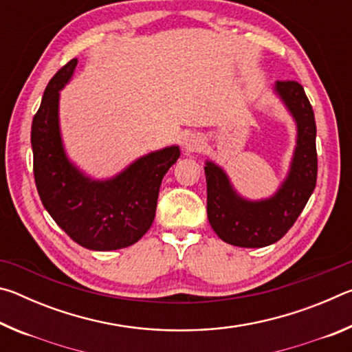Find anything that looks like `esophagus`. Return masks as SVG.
Instances as JSON below:
<instances>
[{"instance_id": "obj_1", "label": "esophagus", "mask_w": 352, "mask_h": 352, "mask_svg": "<svg viewBox=\"0 0 352 352\" xmlns=\"http://www.w3.org/2000/svg\"><path fill=\"white\" fill-rule=\"evenodd\" d=\"M204 144H205V140L204 136H200L197 133H192L189 135L186 141H184V148H186V152L192 153V152H199L204 148Z\"/></svg>"}]
</instances>
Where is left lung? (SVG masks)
Segmentation results:
<instances>
[{"label":"left lung","instance_id":"obj_1","mask_svg":"<svg viewBox=\"0 0 352 352\" xmlns=\"http://www.w3.org/2000/svg\"><path fill=\"white\" fill-rule=\"evenodd\" d=\"M275 93L296 122L294 158L276 192L264 200H247L220 166H205L208 220L220 239L236 247L261 248L278 242L305 210L317 183V126L305 88L296 80H278Z\"/></svg>","mask_w":352,"mask_h":352}]
</instances>
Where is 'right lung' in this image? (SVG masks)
Listing matches in <instances>:
<instances>
[{"label":"right lung","mask_w":352,"mask_h":352,"mask_svg":"<svg viewBox=\"0 0 352 352\" xmlns=\"http://www.w3.org/2000/svg\"><path fill=\"white\" fill-rule=\"evenodd\" d=\"M77 67V58L47 83L31 130L34 178L40 200L71 239L96 252L126 248L147 233L157 211L166 172L180 147L151 152L109 180H93L69 162L58 124V98Z\"/></svg>","instance_id":"obj_1"}]
</instances>
